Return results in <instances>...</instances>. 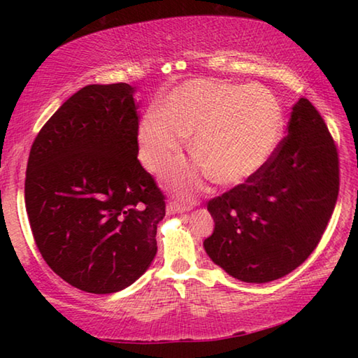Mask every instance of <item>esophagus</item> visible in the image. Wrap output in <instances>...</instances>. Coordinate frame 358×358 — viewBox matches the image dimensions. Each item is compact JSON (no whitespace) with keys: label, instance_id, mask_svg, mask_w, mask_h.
Masks as SVG:
<instances>
[{"label":"esophagus","instance_id":"esophagus-1","mask_svg":"<svg viewBox=\"0 0 358 358\" xmlns=\"http://www.w3.org/2000/svg\"><path fill=\"white\" fill-rule=\"evenodd\" d=\"M192 207L191 205H181L178 202H171L167 205V213L169 215H177V213H185V211H189Z\"/></svg>","mask_w":358,"mask_h":358}]
</instances>
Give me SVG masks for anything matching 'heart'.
<instances>
[{"mask_svg": "<svg viewBox=\"0 0 358 358\" xmlns=\"http://www.w3.org/2000/svg\"><path fill=\"white\" fill-rule=\"evenodd\" d=\"M196 162H177L164 175L178 192H191L203 177L217 185L245 183L262 169L280 145L282 112L262 85L196 78L181 83L162 101L161 112L143 115L137 129L138 157L151 172L177 157L192 136Z\"/></svg>", "mask_w": 358, "mask_h": 358, "instance_id": "obj_1", "label": "heart"}]
</instances>
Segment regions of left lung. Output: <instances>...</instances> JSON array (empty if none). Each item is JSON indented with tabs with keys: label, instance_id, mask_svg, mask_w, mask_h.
Segmentation results:
<instances>
[{
	"label": "left lung",
	"instance_id": "8db88e82",
	"mask_svg": "<svg viewBox=\"0 0 358 358\" xmlns=\"http://www.w3.org/2000/svg\"><path fill=\"white\" fill-rule=\"evenodd\" d=\"M339 191L338 151L322 117L300 98L287 136L260 171L207 208L210 259L235 280L262 284L289 275L316 250Z\"/></svg>",
	"mask_w": 358,
	"mask_h": 358
}]
</instances>
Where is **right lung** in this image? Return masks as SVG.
<instances>
[{
	"label": "right lung",
	"instance_id": "1",
	"mask_svg": "<svg viewBox=\"0 0 358 358\" xmlns=\"http://www.w3.org/2000/svg\"><path fill=\"white\" fill-rule=\"evenodd\" d=\"M128 83L88 85L34 138L25 205L38 250L66 282L113 294L156 256L166 203L137 159L138 104Z\"/></svg>",
	"mask_w": 358,
	"mask_h": 358
}]
</instances>
